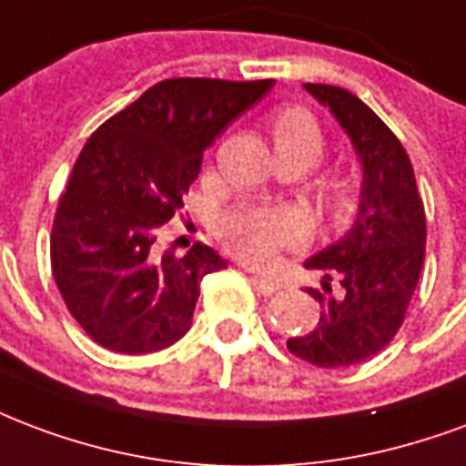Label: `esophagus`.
I'll return each instance as SVG.
<instances>
[{
	"instance_id": "34e87169",
	"label": "esophagus",
	"mask_w": 466,
	"mask_h": 466,
	"mask_svg": "<svg viewBox=\"0 0 466 466\" xmlns=\"http://www.w3.org/2000/svg\"><path fill=\"white\" fill-rule=\"evenodd\" d=\"M251 281H254V286H257V291L264 296H271V294H277L279 289H281V284H279L277 279H268V277H251Z\"/></svg>"
}]
</instances>
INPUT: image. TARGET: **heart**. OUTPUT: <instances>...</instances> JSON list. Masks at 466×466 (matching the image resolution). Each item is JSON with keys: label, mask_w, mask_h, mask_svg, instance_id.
Here are the masks:
<instances>
[{"label": "heart", "mask_w": 466, "mask_h": 466, "mask_svg": "<svg viewBox=\"0 0 466 466\" xmlns=\"http://www.w3.org/2000/svg\"><path fill=\"white\" fill-rule=\"evenodd\" d=\"M267 127L281 165H299L309 170L326 153V133L319 118L306 106H281L268 113ZM316 192L330 217L346 219L356 209L360 182L353 172L336 167L319 175ZM217 234L242 259L251 264H267L284 247L301 239L303 222L296 212L284 207L242 202L217 217Z\"/></svg>", "instance_id": "heart-1"}]
</instances>
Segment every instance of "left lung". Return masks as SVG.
<instances>
[{
	"mask_svg": "<svg viewBox=\"0 0 466 466\" xmlns=\"http://www.w3.org/2000/svg\"><path fill=\"white\" fill-rule=\"evenodd\" d=\"M306 91L350 136L363 199L350 232L306 261L323 274L320 289H309L320 319L286 348L319 368H348L380 353L405 320L425 261V205L405 147L373 110L339 86L306 84Z\"/></svg>",
	"mask_w": 466,
	"mask_h": 466,
	"instance_id": "8db88e82",
	"label": "left lung"
}]
</instances>
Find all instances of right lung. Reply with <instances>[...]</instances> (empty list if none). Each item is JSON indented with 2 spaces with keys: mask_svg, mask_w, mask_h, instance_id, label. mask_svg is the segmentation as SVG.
<instances>
[{
  "mask_svg": "<svg viewBox=\"0 0 466 466\" xmlns=\"http://www.w3.org/2000/svg\"><path fill=\"white\" fill-rule=\"evenodd\" d=\"M274 86L165 78L103 123L76 160L51 227V271L68 313L98 346L155 353L192 326L199 281L227 267L207 244L160 251L202 153Z\"/></svg>",
  "mask_w": 466,
  "mask_h": 466,
  "instance_id": "right-lung-1",
  "label": "right lung"
}]
</instances>
